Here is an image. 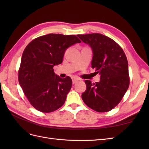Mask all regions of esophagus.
<instances>
[{
  "instance_id": "esophagus-1",
  "label": "esophagus",
  "mask_w": 149,
  "mask_h": 149,
  "mask_svg": "<svg viewBox=\"0 0 149 149\" xmlns=\"http://www.w3.org/2000/svg\"><path fill=\"white\" fill-rule=\"evenodd\" d=\"M79 80V79L78 78L75 77V76H73V77H72V81H73V83L74 84L76 83V82L78 81Z\"/></svg>"
}]
</instances>
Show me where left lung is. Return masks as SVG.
Masks as SVG:
<instances>
[{
  "instance_id": "8db88e82",
  "label": "left lung",
  "mask_w": 149,
  "mask_h": 149,
  "mask_svg": "<svg viewBox=\"0 0 149 149\" xmlns=\"http://www.w3.org/2000/svg\"><path fill=\"white\" fill-rule=\"evenodd\" d=\"M93 52L91 65L100 76L99 83L86 80L84 102L100 112L109 111L118 104L129 88L128 61L124 52L114 40L100 33L78 35Z\"/></svg>"
}]
</instances>
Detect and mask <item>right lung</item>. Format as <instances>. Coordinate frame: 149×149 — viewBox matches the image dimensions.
<instances>
[{
	"mask_svg": "<svg viewBox=\"0 0 149 149\" xmlns=\"http://www.w3.org/2000/svg\"><path fill=\"white\" fill-rule=\"evenodd\" d=\"M81 42L76 35L49 33L35 38L25 48L18 78L25 96L37 110L48 113L64 104L72 80L70 76L56 75L53 66L61 63L66 48Z\"/></svg>",
	"mask_w": 149,
	"mask_h": 149,
	"instance_id": "add662e5",
	"label": "right lung"
}]
</instances>
